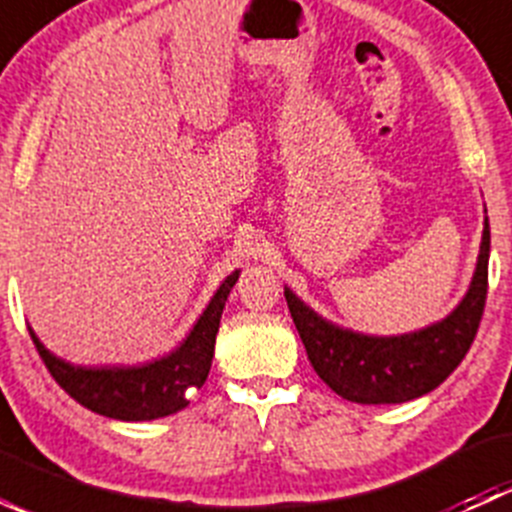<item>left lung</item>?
I'll return each instance as SVG.
<instances>
[{
    "label": "left lung",
    "mask_w": 512,
    "mask_h": 512,
    "mask_svg": "<svg viewBox=\"0 0 512 512\" xmlns=\"http://www.w3.org/2000/svg\"><path fill=\"white\" fill-rule=\"evenodd\" d=\"M488 257L485 218L476 275L466 297L446 319L401 337H369L337 327L285 287L289 314L319 379L354 404H404L443 384L476 339L488 294Z\"/></svg>",
    "instance_id": "obj_1"
}]
</instances>
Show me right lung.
<instances>
[{
    "label": "right lung",
    "mask_w": 512,
    "mask_h": 512,
    "mask_svg": "<svg viewBox=\"0 0 512 512\" xmlns=\"http://www.w3.org/2000/svg\"><path fill=\"white\" fill-rule=\"evenodd\" d=\"M237 277L240 270L227 275L175 352L141 366H74L51 354L32 329L29 334L49 374L71 399L94 414L118 418V421H153L185 409L193 389H200L208 379L215 354V334L227 294Z\"/></svg>",
    "instance_id": "add662e5"
}]
</instances>
